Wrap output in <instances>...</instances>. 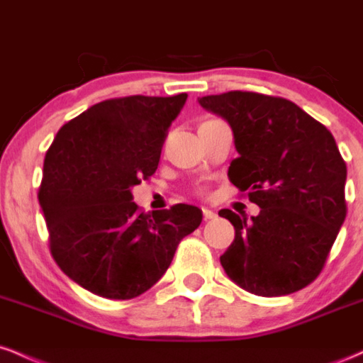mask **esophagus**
<instances>
[{"label":"esophagus","instance_id":"34e87169","mask_svg":"<svg viewBox=\"0 0 363 363\" xmlns=\"http://www.w3.org/2000/svg\"><path fill=\"white\" fill-rule=\"evenodd\" d=\"M203 216H205V220H213L216 213L213 210H210V208H203Z\"/></svg>","mask_w":363,"mask_h":363}]
</instances>
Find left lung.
Returning a JSON list of instances; mask_svg holds the SVG:
<instances>
[{"label":"left lung","mask_w":363,"mask_h":363,"mask_svg":"<svg viewBox=\"0 0 363 363\" xmlns=\"http://www.w3.org/2000/svg\"><path fill=\"white\" fill-rule=\"evenodd\" d=\"M230 124L239 157L228 179L261 208L247 218L232 210L235 239L220 256L240 289L280 297L318 278L347 216V165L323 124L297 104L256 91L198 99Z\"/></svg>","instance_id":"obj_1"}]
</instances>
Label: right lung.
<instances>
[{
	"mask_svg": "<svg viewBox=\"0 0 363 363\" xmlns=\"http://www.w3.org/2000/svg\"><path fill=\"white\" fill-rule=\"evenodd\" d=\"M186 99L131 95L99 102L66 123L45 153L39 203L52 257L91 294L129 301L152 289L179 242L201 223V210L182 203L140 213L131 194L155 174Z\"/></svg>",
	"mask_w": 363,
	"mask_h": 363,
	"instance_id": "right-lung-1",
	"label": "right lung"
}]
</instances>
